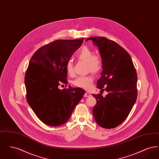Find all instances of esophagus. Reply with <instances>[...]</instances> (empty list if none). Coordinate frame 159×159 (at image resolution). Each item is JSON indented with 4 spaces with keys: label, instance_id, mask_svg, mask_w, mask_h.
I'll return each mask as SVG.
<instances>
[{
    "label": "esophagus",
    "instance_id": "1",
    "mask_svg": "<svg viewBox=\"0 0 159 159\" xmlns=\"http://www.w3.org/2000/svg\"><path fill=\"white\" fill-rule=\"evenodd\" d=\"M91 96V94H90L89 93H88V92H86V93L84 94V97H90Z\"/></svg>",
    "mask_w": 159,
    "mask_h": 159
}]
</instances>
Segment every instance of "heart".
I'll return each mask as SVG.
<instances>
[{
    "label": "heart",
    "mask_w": 159,
    "mask_h": 159,
    "mask_svg": "<svg viewBox=\"0 0 159 159\" xmlns=\"http://www.w3.org/2000/svg\"><path fill=\"white\" fill-rule=\"evenodd\" d=\"M76 57L80 60L85 61L86 68L93 73H97L102 67V61L101 56L93 53V51L87 46L81 48L76 53ZM66 70L69 75L74 74L73 63L71 60H68L66 63ZM93 83V77L92 75L80 76L73 81V84L80 88L86 90L91 89Z\"/></svg>",
    "instance_id": "heart-1"
}]
</instances>
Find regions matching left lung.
<instances>
[{"mask_svg": "<svg viewBox=\"0 0 159 159\" xmlns=\"http://www.w3.org/2000/svg\"><path fill=\"white\" fill-rule=\"evenodd\" d=\"M98 46L102 61L101 77L97 88L108 94H92L97 99L93 108L99 126L114 128L125 120L137 98V74L128 52L117 43L103 37L88 38Z\"/></svg>", "mask_w": 159, "mask_h": 159, "instance_id": "left-lung-1", "label": "left lung"}]
</instances>
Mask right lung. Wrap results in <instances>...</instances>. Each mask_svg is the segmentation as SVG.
<instances>
[{"label": "right lung", "instance_id": "obj_1", "mask_svg": "<svg viewBox=\"0 0 159 159\" xmlns=\"http://www.w3.org/2000/svg\"><path fill=\"white\" fill-rule=\"evenodd\" d=\"M83 40L53 41L40 48L31 58L24 79L27 101L38 118L48 126L65 123L84 94L80 88H58L68 83L66 63Z\"/></svg>", "mask_w": 159, "mask_h": 159}]
</instances>
